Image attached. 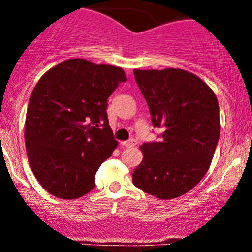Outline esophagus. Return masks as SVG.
Returning a JSON list of instances; mask_svg holds the SVG:
<instances>
[{"label": "esophagus", "instance_id": "34e87169", "mask_svg": "<svg viewBox=\"0 0 252 252\" xmlns=\"http://www.w3.org/2000/svg\"><path fill=\"white\" fill-rule=\"evenodd\" d=\"M123 147H126V148H131V147H134L136 144V141L135 140H128V141H123V142H121Z\"/></svg>", "mask_w": 252, "mask_h": 252}]
</instances>
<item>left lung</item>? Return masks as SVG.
Wrapping results in <instances>:
<instances>
[{
    "instance_id": "obj_1",
    "label": "left lung",
    "mask_w": 252,
    "mask_h": 252,
    "mask_svg": "<svg viewBox=\"0 0 252 252\" xmlns=\"http://www.w3.org/2000/svg\"><path fill=\"white\" fill-rule=\"evenodd\" d=\"M160 140L146 142L132 173L137 189L158 199L187 193L210 168L220 135L219 104L199 77L179 68L134 70Z\"/></svg>"
}]
</instances>
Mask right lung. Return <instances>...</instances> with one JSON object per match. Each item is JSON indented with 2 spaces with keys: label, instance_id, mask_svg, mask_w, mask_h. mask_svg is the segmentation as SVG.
I'll return each instance as SVG.
<instances>
[{
  "label": "right lung",
  "instance_id": "obj_1",
  "mask_svg": "<svg viewBox=\"0 0 252 252\" xmlns=\"http://www.w3.org/2000/svg\"><path fill=\"white\" fill-rule=\"evenodd\" d=\"M126 77L121 67L70 59L41 77L32 92L25 126L31 168L48 193L77 199L117 147L108 98Z\"/></svg>",
  "mask_w": 252,
  "mask_h": 252
}]
</instances>
